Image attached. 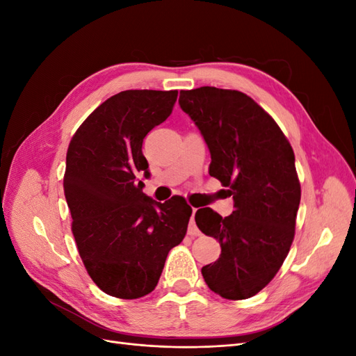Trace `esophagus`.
Returning a JSON list of instances; mask_svg holds the SVG:
<instances>
[{"instance_id": "esophagus-1", "label": "esophagus", "mask_w": 356, "mask_h": 356, "mask_svg": "<svg viewBox=\"0 0 356 356\" xmlns=\"http://www.w3.org/2000/svg\"><path fill=\"white\" fill-rule=\"evenodd\" d=\"M195 213H196V209H193L191 220H190V222H188V234H190V236H199V234H200V230L197 229L196 221H195Z\"/></svg>"}]
</instances>
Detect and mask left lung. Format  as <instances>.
Returning <instances> with one entry per match:
<instances>
[{"mask_svg":"<svg viewBox=\"0 0 356 356\" xmlns=\"http://www.w3.org/2000/svg\"><path fill=\"white\" fill-rule=\"evenodd\" d=\"M178 102L209 148V175L233 197L229 217L211 208L196 212L202 233L221 245L218 260L202 267L203 279L224 298H250L275 277L294 239L301 197L294 152L242 92L203 86L181 90Z\"/></svg>","mask_w":356,"mask_h":356,"instance_id":"obj_1","label":"left lung"}]
</instances>
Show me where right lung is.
Wrapping results in <instances>:
<instances>
[{"label":"right lung","mask_w":356,"mask_h":356,"mask_svg":"<svg viewBox=\"0 0 356 356\" xmlns=\"http://www.w3.org/2000/svg\"><path fill=\"white\" fill-rule=\"evenodd\" d=\"M177 90H124L101 104L72 136L63 191L86 270L104 293L132 300L156 288L166 257L187 233L191 208L181 196L144 195L149 178L143 143L163 123Z\"/></svg>","instance_id":"right-lung-1"}]
</instances>
